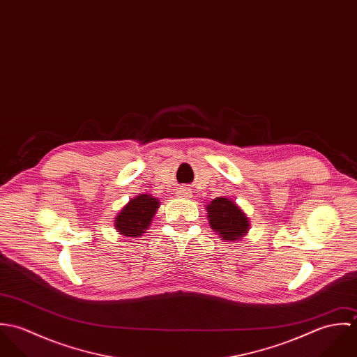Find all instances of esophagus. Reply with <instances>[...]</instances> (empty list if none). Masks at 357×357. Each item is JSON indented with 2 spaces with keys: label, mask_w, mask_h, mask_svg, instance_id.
<instances>
[{
  "label": "esophagus",
  "mask_w": 357,
  "mask_h": 357,
  "mask_svg": "<svg viewBox=\"0 0 357 357\" xmlns=\"http://www.w3.org/2000/svg\"><path fill=\"white\" fill-rule=\"evenodd\" d=\"M177 195L184 198V197H190V195H191V192H190V190H188L187 187H181V188H178V190H177Z\"/></svg>",
  "instance_id": "34e87169"
}]
</instances>
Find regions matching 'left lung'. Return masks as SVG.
Wrapping results in <instances>:
<instances>
[{
    "instance_id": "left-lung-1",
    "label": "left lung",
    "mask_w": 357,
    "mask_h": 357,
    "mask_svg": "<svg viewBox=\"0 0 357 357\" xmlns=\"http://www.w3.org/2000/svg\"><path fill=\"white\" fill-rule=\"evenodd\" d=\"M210 227L228 242L242 239L249 231V218L228 198H215L206 207Z\"/></svg>"
}]
</instances>
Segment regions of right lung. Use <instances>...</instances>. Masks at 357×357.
Returning <instances> with one entry per match:
<instances>
[{"instance_id": "1", "label": "right lung", "mask_w": 357, "mask_h": 357, "mask_svg": "<svg viewBox=\"0 0 357 357\" xmlns=\"http://www.w3.org/2000/svg\"><path fill=\"white\" fill-rule=\"evenodd\" d=\"M159 207V201L140 194L126 204L115 218V229L128 238H137L146 232Z\"/></svg>"}]
</instances>
